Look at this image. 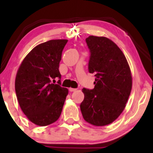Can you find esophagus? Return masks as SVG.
Returning a JSON list of instances; mask_svg holds the SVG:
<instances>
[{"label": "esophagus", "mask_w": 153, "mask_h": 153, "mask_svg": "<svg viewBox=\"0 0 153 153\" xmlns=\"http://www.w3.org/2000/svg\"><path fill=\"white\" fill-rule=\"evenodd\" d=\"M69 90L70 91V92H75V91L77 90V89H75V88H69Z\"/></svg>", "instance_id": "esophagus-1"}]
</instances>
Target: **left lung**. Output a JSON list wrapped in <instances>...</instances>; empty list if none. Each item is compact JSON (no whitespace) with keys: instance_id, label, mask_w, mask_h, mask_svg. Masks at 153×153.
Wrapping results in <instances>:
<instances>
[{"instance_id":"1","label":"left lung","mask_w":153,"mask_h":153,"mask_svg":"<svg viewBox=\"0 0 153 153\" xmlns=\"http://www.w3.org/2000/svg\"><path fill=\"white\" fill-rule=\"evenodd\" d=\"M86 42L90 50L89 72L95 74V87L82 89L84 99L80 107L86 122L106 126L124 111L132 89V73L124 54L110 39L90 35Z\"/></svg>"}]
</instances>
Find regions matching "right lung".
Returning <instances> with one entry per match:
<instances>
[{"label":"right lung","mask_w":153,"mask_h":153,"mask_svg":"<svg viewBox=\"0 0 153 153\" xmlns=\"http://www.w3.org/2000/svg\"><path fill=\"white\" fill-rule=\"evenodd\" d=\"M67 40H50L34 47L24 58L15 78L20 107L33 124L44 126L59 118L68 95L67 88L55 84L61 79L59 64Z\"/></svg>","instance_id":"add662e5"}]
</instances>
